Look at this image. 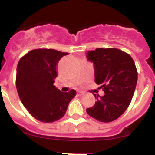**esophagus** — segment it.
Masks as SVG:
<instances>
[{
  "label": "esophagus",
  "mask_w": 155,
  "mask_h": 155,
  "mask_svg": "<svg viewBox=\"0 0 155 155\" xmlns=\"http://www.w3.org/2000/svg\"><path fill=\"white\" fill-rule=\"evenodd\" d=\"M77 94H78V95H79V96H81V95H83V94H84V93L83 92V91H78V93H77Z\"/></svg>",
  "instance_id": "obj_1"
}]
</instances>
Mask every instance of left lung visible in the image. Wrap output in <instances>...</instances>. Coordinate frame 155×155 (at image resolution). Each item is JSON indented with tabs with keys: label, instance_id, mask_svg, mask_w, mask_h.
I'll return each instance as SVG.
<instances>
[{
	"label": "left lung",
	"instance_id": "obj_1",
	"mask_svg": "<svg viewBox=\"0 0 155 155\" xmlns=\"http://www.w3.org/2000/svg\"><path fill=\"white\" fill-rule=\"evenodd\" d=\"M94 67V81L101 84L103 96L94 94L97 101L87 113L95 120L109 123L127 110L134 96L137 71L128 53L116 48H98L87 52Z\"/></svg>",
	"mask_w": 155,
	"mask_h": 155
}]
</instances>
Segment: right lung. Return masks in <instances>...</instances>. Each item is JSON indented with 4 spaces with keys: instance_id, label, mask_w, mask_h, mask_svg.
<instances>
[{
    "instance_id": "1",
    "label": "right lung",
    "mask_w": 155,
    "mask_h": 155,
    "mask_svg": "<svg viewBox=\"0 0 155 155\" xmlns=\"http://www.w3.org/2000/svg\"><path fill=\"white\" fill-rule=\"evenodd\" d=\"M53 49L32 50L21 57L17 66L18 94L28 113L39 121L52 123L62 118L75 90L62 92L53 85L57 65L68 55Z\"/></svg>"
}]
</instances>
